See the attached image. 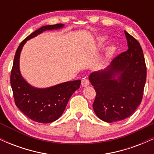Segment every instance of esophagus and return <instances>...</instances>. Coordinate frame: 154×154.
I'll return each instance as SVG.
<instances>
[{
	"mask_svg": "<svg viewBox=\"0 0 154 154\" xmlns=\"http://www.w3.org/2000/svg\"><path fill=\"white\" fill-rule=\"evenodd\" d=\"M90 82H89V79H88L87 77H84V79H82V87H85V86L89 85Z\"/></svg>",
	"mask_w": 154,
	"mask_h": 154,
	"instance_id": "1",
	"label": "esophagus"
}]
</instances>
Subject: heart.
Returning <instances> with one entry per match:
<instances>
[{"label": "heart", "mask_w": 154, "mask_h": 154, "mask_svg": "<svg viewBox=\"0 0 154 154\" xmlns=\"http://www.w3.org/2000/svg\"><path fill=\"white\" fill-rule=\"evenodd\" d=\"M105 40H106L105 37H100V38H98V41H99V43L100 44L103 43L104 42H105Z\"/></svg>", "instance_id": "heart-1"}]
</instances>
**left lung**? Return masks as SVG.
I'll list each match as a JSON object with an SVG mask.
<instances>
[{
  "instance_id": "8db88e82",
  "label": "left lung",
  "mask_w": 154,
  "mask_h": 154,
  "mask_svg": "<svg viewBox=\"0 0 154 154\" xmlns=\"http://www.w3.org/2000/svg\"><path fill=\"white\" fill-rule=\"evenodd\" d=\"M128 51L116 56L104 71L93 72L89 79L95 91L93 107L99 119L114 122L131 116L142 101L146 65L142 48L125 31ZM116 75L118 78L115 79Z\"/></svg>"
}]
</instances>
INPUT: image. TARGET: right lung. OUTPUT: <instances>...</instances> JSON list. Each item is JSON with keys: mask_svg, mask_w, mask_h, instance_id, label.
<instances>
[{"mask_svg": "<svg viewBox=\"0 0 154 154\" xmlns=\"http://www.w3.org/2000/svg\"><path fill=\"white\" fill-rule=\"evenodd\" d=\"M62 24L43 26L27 36L16 51L11 72V85L15 104L24 115L34 122L50 123L62 115L70 97L79 88L81 80L61 83L45 89L35 88L22 78L19 72V55L27 40L34 38L42 32L62 27Z\"/></svg>", "mask_w": 154, "mask_h": 154, "instance_id": "right-lung-1", "label": "right lung"}]
</instances>
